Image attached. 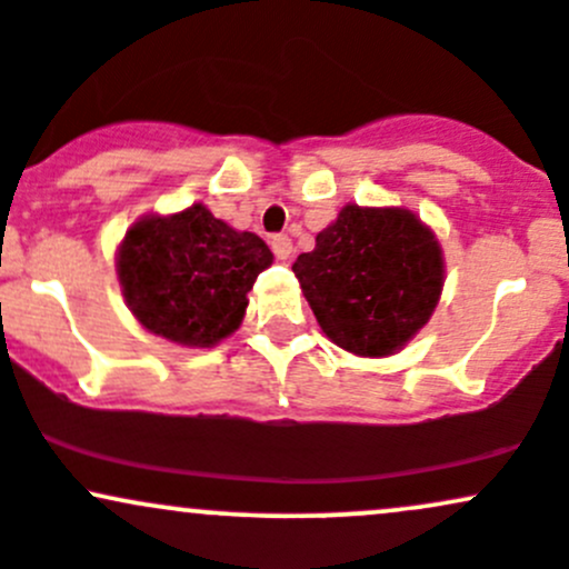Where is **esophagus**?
Here are the masks:
<instances>
[{"instance_id": "obj_1", "label": "esophagus", "mask_w": 569, "mask_h": 569, "mask_svg": "<svg viewBox=\"0 0 569 569\" xmlns=\"http://www.w3.org/2000/svg\"><path fill=\"white\" fill-rule=\"evenodd\" d=\"M271 249L277 254V260H290L292 258V241L287 236H273Z\"/></svg>"}]
</instances>
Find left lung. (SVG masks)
<instances>
[{
  "mask_svg": "<svg viewBox=\"0 0 569 569\" xmlns=\"http://www.w3.org/2000/svg\"><path fill=\"white\" fill-rule=\"evenodd\" d=\"M322 333L341 350L385 358L429 322L445 284L437 236L407 209L345 206L292 262Z\"/></svg>",
  "mask_w": 569,
  "mask_h": 569,
  "instance_id": "1",
  "label": "left lung"
}]
</instances>
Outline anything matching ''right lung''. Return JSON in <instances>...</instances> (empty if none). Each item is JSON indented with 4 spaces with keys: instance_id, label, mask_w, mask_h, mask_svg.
Returning a JSON list of instances; mask_svg holds the SVG:
<instances>
[{
    "instance_id": "right-lung-1",
    "label": "right lung",
    "mask_w": 569,
    "mask_h": 569,
    "mask_svg": "<svg viewBox=\"0 0 569 569\" xmlns=\"http://www.w3.org/2000/svg\"><path fill=\"white\" fill-rule=\"evenodd\" d=\"M273 262L260 236L233 230L203 203L138 219L116 254L121 296L146 331L213 347L241 326L247 292Z\"/></svg>"
}]
</instances>
